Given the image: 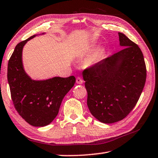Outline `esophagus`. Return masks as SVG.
I'll list each match as a JSON object with an SVG mask.
<instances>
[{
  "mask_svg": "<svg viewBox=\"0 0 158 158\" xmlns=\"http://www.w3.org/2000/svg\"><path fill=\"white\" fill-rule=\"evenodd\" d=\"M76 82L78 84H83V80L81 79V78H80V77H77L76 79Z\"/></svg>",
  "mask_w": 158,
  "mask_h": 158,
  "instance_id": "esophagus-1",
  "label": "esophagus"
}]
</instances>
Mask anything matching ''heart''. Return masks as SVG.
<instances>
[{"label":"heart","mask_w":158,"mask_h":158,"mask_svg":"<svg viewBox=\"0 0 158 158\" xmlns=\"http://www.w3.org/2000/svg\"><path fill=\"white\" fill-rule=\"evenodd\" d=\"M101 55H102L101 50H98V51L95 52L94 54L93 55L92 57H91V59H90V64H91V65L97 64L98 62L100 61V60H101Z\"/></svg>","instance_id":"1"}]
</instances>
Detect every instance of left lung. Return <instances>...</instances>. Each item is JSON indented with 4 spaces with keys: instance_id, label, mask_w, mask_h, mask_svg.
<instances>
[{
    "instance_id": "8db88e82",
    "label": "left lung",
    "mask_w": 158,
    "mask_h": 158,
    "mask_svg": "<svg viewBox=\"0 0 158 158\" xmlns=\"http://www.w3.org/2000/svg\"><path fill=\"white\" fill-rule=\"evenodd\" d=\"M122 51L82 73L91 114L105 124L126 117L139 101L146 79L143 55L137 45L119 32Z\"/></svg>"
}]
</instances>
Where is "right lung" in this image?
Returning <instances> with one entry per match:
<instances>
[{
	"label": "right lung",
	"instance_id": "obj_1",
	"mask_svg": "<svg viewBox=\"0 0 158 158\" xmlns=\"http://www.w3.org/2000/svg\"><path fill=\"white\" fill-rule=\"evenodd\" d=\"M37 35L16 46L8 61L7 81L19 114L31 126L45 127L56 117L62 99L74 86L76 79L70 76L34 80L27 74L22 62V50L27 41Z\"/></svg>",
	"mask_w": 158,
	"mask_h": 158
}]
</instances>
